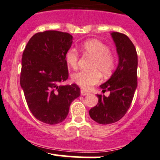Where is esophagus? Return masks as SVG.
Returning <instances> with one entry per match:
<instances>
[{
	"label": "esophagus",
	"mask_w": 160,
	"mask_h": 160,
	"mask_svg": "<svg viewBox=\"0 0 160 160\" xmlns=\"http://www.w3.org/2000/svg\"><path fill=\"white\" fill-rule=\"evenodd\" d=\"M88 94H89L88 92H85V91H84V90H81V95L85 96V95H88Z\"/></svg>",
	"instance_id": "34e87169"
}]
</instances>
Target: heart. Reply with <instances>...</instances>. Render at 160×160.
Masks as SVG:
<instances>
[{
	"instance_id": "heart-1",
	"label": "heart",
	"mask_w": 160,
	"mask_h": 160,
	"mask_svg": "<svg viewBox=\"0 0 160 160\" xmlns=\"http://www.w3.org/2000/svg\"><path fill=\"white\" fill-rule=\"evenodd\" d=\"M82 52L93 58L92 71H81L72 75V80L82 88H91L100 82L101 75L108 76L112 72L115 66L114 56L110 53L107 45L98 39L85 41L82 45ZM66 61L68 67L75 69L78 67V55L75 49H69L66 54Z\"/></svg>"
}]
</instances>
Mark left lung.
Listing matches in <instances>:
<instances>
[{
	"instance_id": "1",
	"label": "left lung",
	"mask_w": 160,
	"mask_h": 160,
	"mask_svg": "<svg viewBox=\"0 0 160 160\" xmlns=\"http://www.w3.org/2000/svg\"><path fill=\"white\" fill-rule=\"evenodd\" d=\"M118 56V65L111 78L100 85L110 95L97 94L98 103L89 111L91 118L101 124H109L121 119L131 104L137 87V54L128 37L111 32Z\"/></svg>"
}]
</instances>
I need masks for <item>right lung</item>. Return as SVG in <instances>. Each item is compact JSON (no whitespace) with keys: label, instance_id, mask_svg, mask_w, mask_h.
<instances>
[{"label":"right lung","instance_id":"1","mask_svg":"<svg viewBox=\"0 0 160 160\" xmlns=\"http://www.w3.org/2000/svg\"><path fill=\"white\" fill-rule=\"evenodd\" d=\"M72 39L56 30L37 32L23 51L20 86L32 115L47 124L64 121L71 103L80 95L75 84L61 85L68 77L66 54Z\"/></svg>","mask_w":160,"mask_h":160}]
</instances>
